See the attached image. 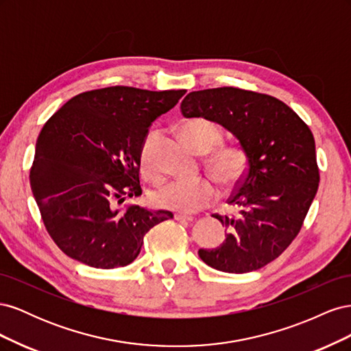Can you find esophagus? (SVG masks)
<instances>
[{
  "label": "esophagus",
  "mask_w": 351,
  "mask_h": 351,
  "mask_svg": "<svg viewBox=\"0 0 351 351\" xmlns=\"http://www.w3.org/2000/svg\"><path fill=\"white\" fill-rule=\"evenodd\" d=\"M174 218L177 221H189V222L195 219L192 215H186V214H174Z\"/></svg>",
  "instance_id": "1"
}]
</instances>
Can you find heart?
Instances as JSON below:
<instances>
[{"mask_svg": "<svg viewBox=\"0 0 351 351\" xmlns=\"http://www.w3.org/2000/svg\"><path fill=\"white\" fill-rule=\"evenodd\" d=\"M180 132L196 152L208 154L210 173L222 186H234L246 174L249 165L247 151L239 143H221L222 130L217 123L204 117H196L186 120L180 127ZM156 139V132L147 133L139 154L142 173L152 180L161 177L155 159ZM218 195L217 184L210 178L204 177L197 180H173L159 186L152 197L159 208L189 214L214 204Z\"/></svg>", "mask_w": 351, "mask_h": 351, "instance_id": "b5f03b06", "label": "heart"}]
</instances>
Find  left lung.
I'll list each match as a JSON object with an SVG mask.
<instances>
[{
    "instance_id": "left-lung-1",
    "label": "left lung",
    "mask_w": 351,
    "mask_h": 351,
    "mask_svg": "<svg viewBox=\"0 0 351 351\" xmlns=\"http://www.w3.org/2000/svg\"><path fill=\"white\" fill-rule=\"evenodd\" d=\"M182 112L224 125L249 155L247 171L227 200L236 212L212 215L226 226V241L199 249L200 259L230 274L261 269L299 234L317 192L319 168L309 125L271 95L231 86L190 92Z\"/></svg>"
}]
</instances>
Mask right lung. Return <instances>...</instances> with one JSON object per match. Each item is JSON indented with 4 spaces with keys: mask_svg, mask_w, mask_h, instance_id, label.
Here are the masks:
<instances>
[{
    "mask_svg": "<svg viewBox=\"0 0 351 351\" xmlns=\"http://www.w3.org/2000/svg\"><path fill=\"white\" fill-rule=\"evenodd\" d=\"M182 90L111 86L76 95L44 124L30 187L51 239L71 259L111 269L132 263L169 210L124 205L141 196V146Z\"/></svg>",
    "mask_w": 351,
    "mask_h": 351,
    "instance_id": "right-lung-1",
    "label": "right lung"
}]
</instances>
